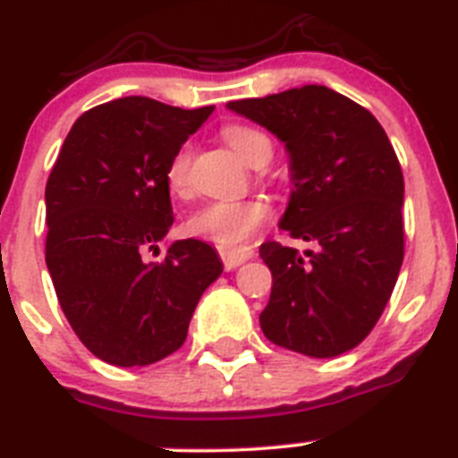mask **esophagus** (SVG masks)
<instances>
[{"label": "esophagus", "mask_w": 458, "mask_h": 458, "mask_svg": "<svg viewBox=\"0 0 458 458\" xmlns=\"http://www.w3.org/2000/svg\"><path fill=\"white\" fill-rule=\"evenodd\" d=\"M217 252H220L222 264H225L226 270L236 268V266L245 264V261H250V259L254 257V250L250 248V245H238V248H217Z\"/></svg>", "instance_id": "1"}]
</instances>
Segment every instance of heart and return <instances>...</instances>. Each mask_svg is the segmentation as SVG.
<instances>
[{"instance_id": "b5f03b06", "label": "heart", "mask_w": 458, "mask_h": 458, "mask_svg": "<svg viewBox=\"0 0 458 458\" xmlns=\"http://www.w3.org/2000/svg\"><path fill=\"white\" fill-rule=\"evenodd\" d=\"M222 137L248 165H257L261 157L270 156V140L252 125H226L222 128ZM190 160H192L190 147H181L165 167L167 188L179 197L190 192ZM270 216H273V206L261 194H254L248 199L206 201L190 213L185 220V232L194 238L216 242L220 248H236L238 242L248 241L254 232H259Z\"/></svg>"}]
</instances>
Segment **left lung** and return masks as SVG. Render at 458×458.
Wrapping results in <instances>:
<instances>
[{
	"mask_svg": "<svg viewBox=\"0 0 458 458\" xmlns=\"http://www.w3.org/2000/svg\"><path fill=\"white\" fill-rule=\"evenodd\" d=\"M291 156L289 208L279 226L317 252L268 241L259 254L273 291L259 323L282 349L335 358L374 330L403 261V174L369 109L321 84L232 100Z\"/></svg>",
	"mask_w": 458,
	"mask_h": 458,
	"instance_id": "obj_1",
	"label": "left lung"
}]
</instances>
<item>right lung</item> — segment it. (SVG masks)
I'll return each mask as SVG.
<instances>
[{
    "mask_svg": "<svg viewBox=\"0 0 458 458\" xmlns=\"http://www.w3.org/2000/svg\"><path fill=\"white\" fill-rule=\"evenodd\" d=\"M144 96L84 112L46 185V264L80 342L116 367H144L183 346L201 293L222 273L204 241L172 242L169 157L213 114Z\"/></svg>",
    "mask_w": 458,
    "mask_h": 458,
    "instance_id": "1",
    "label": "right lung"
}]
</instances>
